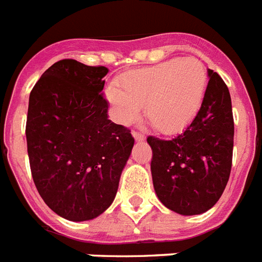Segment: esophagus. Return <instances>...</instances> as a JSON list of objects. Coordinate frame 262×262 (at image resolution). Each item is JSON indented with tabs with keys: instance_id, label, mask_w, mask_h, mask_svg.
<instances>
[{
	"instance_id": "34e87169",
	"label": "esophagus",
	"mask_w": 262,
	"mask_h": 262,
	"mask_svg": "<svg viewBox=\"0 0 262 262\" xmlns=\"http://www.w3.org/2000/svg\"><path fill=\"white\" fill-rule=\"evenodd\" d=\"M132 136H133V137H135L136 141H143V140L145 139V136H144L143 133H141V132H136V130H133V132H132Z\"/></svg>"
}]
</instances>
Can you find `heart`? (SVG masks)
Instances as JSON below:
<instances>
[{
  "instance_id": "1",
  "label": "heart",
  "mask_w": 262,
  "mask_h": 262,
  "mask_svg": "<svg viewBox=\"0 0 262 262\" xmlns=\"http://www.w3.org/2000/svg\"><path fill=\"white\" fill-rule=\"evenodd\" d=\"M207 71L197 58H175L126 72L118 85L106 87V98L122 123L135 122L141 106L149 122L163 133H174L193 121L203 104Z\"/></svg>"
}]
</instances>
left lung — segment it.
Segmentation results:
<instances>
[{"mask_svg": "<svg viewBox=\"0 0 262 262\" xmlns=\"http://www.w3.org/2000/svg\"><path fill=\"white\" fill-rule=\"evenodd\" d=\"M203 104L186 130L171 140L154 136L151 172L158 199L179 215H200L223 194L234 148L231 96L222 77L208 69Z\"/></svg>", "mask_w": 262, "mask_h": 262, "instance_id": "1", "label": "left lung"}]
</instances>
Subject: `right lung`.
I'll return each instance as SVG.
<instances>
[{"instance_id":"obj_1","label":"right lung","mask_w":262,"mask_h":262,"mask_svg":"<svg viewBox=\"0 0 262 262\" xmlns=\"http://www.w3.org/2000/svg\"><path fill=\"white\" fill-rule=\"evenodd\" d=\"M107 72L61 59L30 94L32 179L47 207L71 222L95 219L110 207L135 144L127 127L108 119L102 92Z\"/></svg>"}]
</instances>
